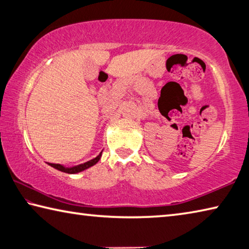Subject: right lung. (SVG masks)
<instances>
[{
    "label": "right lung",
    "mask_w": 249,
    "mask_h": 249,
    "mask_svg": "<svg viewBox=\"0 0 249 249\" xmlns=\"http://www.w3.org/2000/svg\"><path fill=\"white\" fill-rule=\"evenodd\" d=\"M101 156H102V153H101L99 156H96L94 159H91L90 161H87L84 163H81V165H78V166H74V167H65L62 165H59V163H49V166L53 167L54 169H57L59 171H62V172H66V174H78V172H81L83 170L88 169V168H90L92 166H94L96 162L99 161Z\"/></svg>",
    "instance_id": "obj_1"
}]
</instances>
